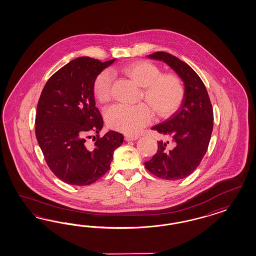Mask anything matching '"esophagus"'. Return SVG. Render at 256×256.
Listing matches in <instances>:
<instances>
[{"instance_id": "34e87169", "label": "esophagus", "mask_w": 256, "mask_h": 256, "mask_svg": "<svg viewBox=\"0 0 256 256\" xmlns=\"http://www.w3.org/2000/svg\"><path fill=\"white\" fill-rule=\"evenodd\" d=\"M140 137L138 135H132V134H126L124 136V139L128 142H133V140H136L139 139Z\"/></svg>"}]
</instances>
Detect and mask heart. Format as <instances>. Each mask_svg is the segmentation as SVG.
Instances as JSON below:
<instances>
[{"label":"heart","mask_w":256,"mask_h":256,"mask_svg":"<svg viewBox=\"0 0 256 256\" xmlns=\"http://www.w3.org/2000/svg\"><path fill=\"white\" fill-rule=\"evenodd\" d=\"M119 71L142 87L140 100L146 101L158 117L172 116L184 100L185 86L182 80L176 74H162L153 62L136 61L121 66ZM112 82L114 76L108 70L102 71L96 78L93 92L100 103L110 100ZM148 108L144 103L135 106L112 105L105 110V121L114 130L133 134L152 121V112Z\"/></svg>","instance_id":"obj_1"}]
</instances>
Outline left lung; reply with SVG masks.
<instances>
[{"mask_svg": "<svg viewBox=\"0 0 256 256\" xmlns=\"http://www.w3.org/2000/svg\"><path fill=\"white\" fill-rule=\"evenodd\" d=\"M148 57L166 62L178 74L185 84V98L169 119L152 128L172 144L158 142L156 153L144 166L160 178H185L199 166L210 144L214 118L210 96L201 78L178 57L164 52Z\"/></svg>", "mask_w": 256, "mask_h": 256, "instance_id": "1", "label": "left lung"}]
</instances>
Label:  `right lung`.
Here are the masks:
<instances>
[{"mask_svg": "<svg viewBox=\"0 0 256 256\" xmlns=\"http://www.w3.org/2000/svg\"><path fill=\"white\" fill-rule=\"evenodd\" d=\"M114 61L74 59L48 80L40 94L36 136L48 168L70 185L87 186L102 178L123 144L119 132L100 136L103 119L94 98L96 78ZM90 134L97 136L94 145L86 142Z\"/></svg>", "mask_w": 256, "mask_h": 256, "instance_id": "obj_1", "label": "right lung"}]
</instances>
